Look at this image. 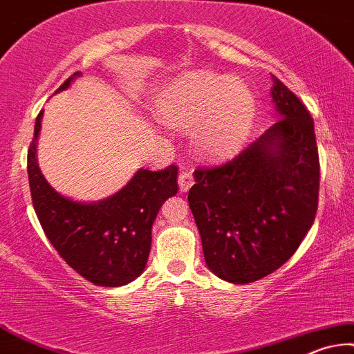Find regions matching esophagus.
I'll return each mask as SVG.
<instances>
[{"label": "esophagus", "instance_id": "1", "mask_svg": "<svg viewBox=\"0 0 354 354\" xmlns=\"http://www.w3.org/2000/svg\"><path fill=\"white\" fill-rule=\"evenodd\" d=\"M194 183V178H192V173L189 169H181L180 174H178V185H180V189L186 192Z\"/></svg>", "mask_w": 354, "mask_h": 354}]
</instances>
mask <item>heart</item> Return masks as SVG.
<instances>
[{"label": "heart", "mask_w": 354, "mask_h": 354, "mask_svg": "<svg viewBox=\"0 0 354 354\" xmlns=\"http://www.w3.org/2000/svg\"><path fill=\"white\" fill-rule=\"evenodd\" d=\"M169 127L189 129L199 155L216 158L245 140L254 118V97L236 80L199 71L174 82L156 107Z\"/></svg>", "instance_id": "obj_1"}]
</instances>
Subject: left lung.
I'll use <instances>...</instances> for the list:
<instances>
[{
    "mask_svg": "<svg viewBox=\"0 0 354 354\" xmlns=\"http://www.w3.org/2000/svg\"><path fill=\"white\" fill-rule=\"evenodd\" d=\"M272 82L279 119L230 162L196 169L187 194L205 265L234 284L253 283L283 266L319 205L314 120L284 83Z\"/></svg>",
    "mask_w": 354,
    "mask_h": 354,
    "instance_id": "left-lung-1",
    "label": "left lung"
}]
</instances>
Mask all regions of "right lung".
Returning <instances> with one entry per match:
<instances>
[{
    "label": "right lung",
    "mask_w": 354,
    "mask_h": 354,
    "mask_svg": "<svg viewBox=\"0 0 354 354\" xmlns=\"http://www.w3.org/2000/svg\"><path fill=\"white\" fill-rule=\"evenodd\" d=\"M73 73L57 91L70 86ZM44 111L35 119L28 151V174L34 210L47 239L78 274L96 286L118 288L145 270L151 225L162 204L178 192V168L138 169L113 198L83 204L58 194L37 165V137Z\"/></svg>",
    "instance_id": "1"
}]
</instances>
